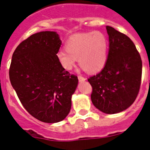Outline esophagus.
I'll use <instances>...</instances> for the list:
<instances>
[{
  "label": "esophagus",
  "mask_w": 150,
  "mask_h": 150,
  "mask_svg": "<svg viewBox=\"0 0 150 150\" xmlns=\"http://www.w3.org/2000/svg\"><path fill=\"white\" fill-rule=\"evenodd\" d=\"M78 79H79V82H84L86 80V78L82 76H78Z\"/></svg>",
  "instance_id": "34e87169"
}]
</instances>
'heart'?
Listing matches in <instances>:
<instances>
[{"label": "heart", "instance_id": "1", "mask_svg": "<svg viewBox=\"0 0 150 150\" xmlns=\"http://www.w3.org/2000/svg\"><path fill=\"white\" fill-rule=\"evenodd\" d=\"M65 51H59L57 59L64 70L71 71L78 59L88 73H96L105 65L108 56V40L100 31L78 34L66 41Z\"/></svg>", "mask_w": 150, "mask_h": 150}]
</instances>
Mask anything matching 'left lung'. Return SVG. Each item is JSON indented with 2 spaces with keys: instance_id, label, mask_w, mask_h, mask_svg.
<instances>
[{
  "instance_id": "1",
  "label": "left lung",
  "mask_w": 150,
  "mask_h": 150,
  "mask_svg": "<svg viewBox=\"0 0 150 150\" xmlns=\"http://www.w3.org/2000/svg\"><path fill=\"white\" fill-rule=\"evenodd\" d=\"M109 52L102 71L88 79L91 99L97 109L107 114L125 110L134 103L141 83L142 61L128 36L107 26Z\"/></svg>"
}]
</instances>
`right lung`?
I'll return each mask as SVG.
<instances>
[{
  "label": "right lung",
  "instance_id": "right-lung-1",
  "mask_svg": "<svg viewBox=\"0 0 150 150\" xmlns=\"http://www.w3.org/2000/svg\"><path fill=\"white\" fill-rule=\"evenodd\" d=\"M61 45L56 32L41 31L22 41L12 57V86L25 109L43 122L65 119L77 87V76L66 71L57 59Z\"/></svg>",
  "mask_w": 150,
  "mask_h": 150
}]
</instances>
